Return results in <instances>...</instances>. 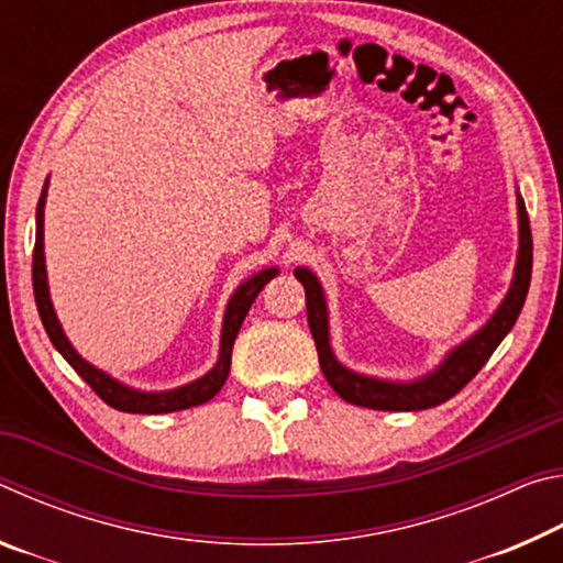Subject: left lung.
I'll list each match as a JSON object with an SVG mask.
<instances>
[{"label": "left lung", "mask_w": 563, "mask_h": 563, "mask_svg": "<svg viewBox=\"0 0 563 563\" xmlns=\"http://www.w3.org/2000/svg\"><path fill=\"white\" fill-rule=\"evenodd\" d=\"M519 208V253H517V268H514V280L501 300L497 312L489 318L487 325L479 332H474L470 340L456 345L450 355L442 360V365L432 369L430 375L415 379V383H389V379H377L367 375H357L340 365L338 357L332 355L330 347V330H328V305L322 285L316 275L308 268H295V278L302 283L305 288V305H308V325L316 340L318 357L322 375L330 383V387L345 399L350 405L369 407V409H387V412H415V409H430L446 402L460 389L470 383V379L487 365L492 352L499 347V342L507 338V332L514 328L519 312L527 300L529 283H531V228L527 206H523L521 196L517 201Z\"/></svg>", "instance_id": "1"}]
</instances>
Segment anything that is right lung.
<instances>
[{
  "instance_id": "add662e5",
  "label": "right lung",
  "mask_w": 563,
  "mask_h": 563,
  "mask_svg": "<svg viewBox=\"0 0 563 563\" xmlns=\"http://www.w3.org/2000/svg\"><path fill=\"white\" fill-rule=\"evenodd\" d=\"M46 186H49V180L44 184L40 203H36V241H34V258H32V283H34L36 310H40L42 325L46 330V335H49L52 345L62 352V357L69 362L76 373L81 375L84 383H87L93 393L103 399V402L113 409H121V412L164 415V412H178V409L198 407L208 402V399H213L218 393H221V387L228 379V373H231V352H233L238 330H241L247 310H251L253 300L258 298V292L275 278V275H278V268H265L261 273H255L253 278H247L241 288L233 292V298L228 300V308L223 316V332H221V352H218V362L211 373H206L203 377H198L184 387L166 389V393H141V389L121 385L119 379H113L111 375L103 373V369L93 367L91 362L84 360L79 352L74 350L71 342L66 340L59 320H56L54 305L49 298V283H46V265H44Z\"/></svg>"
}]
</instances>
